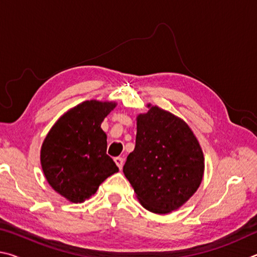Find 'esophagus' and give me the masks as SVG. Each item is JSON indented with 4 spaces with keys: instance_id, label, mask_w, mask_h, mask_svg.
<instances>
[{
    "instance_id": "obj_1",
    "label": "esophagus",
    "mask_w": 257,
    "mask_h": 257,
    "mask_svg": "<svg viewBox=\"0 0 257 257\" xmlns=\"http://www.w3.org/2000/svg\"><path fill=\"white\" fill-rule=\"evenodd\" d=\"M123 159L122 158H120V156H118V158H115L114 159V162H115V164L116 165H118V168L120 169V170H121V169H122V167H123Z\"/></svg>"
}]
</instances>
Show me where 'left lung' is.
Instances as JSON below:
<instances>
[{"label":"left lung","instance_id":"left-lung-1","mask_svg":"<svg viewBox=\"0 0 257 257\" xmlns=\"http://www.w3.org/2000/svg\"><path fill=\"white\" fill-rule=\"evenodd\" d=\"M137 116L135 150L123 173L138 201L158 214L176 211L193 196L204 175L201 145L184 120L158 106Z\"/></svg>","mask_w":257,"mask_h":257}]
</instances>
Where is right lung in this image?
Here are the masks:
<instances>
[{
	"label": "right lung",
	"instance_id": "right-lung-1",
	"mask_svg": "<svg viewBox=\"0 0 257 257\" xmlns=\"http://www.w3.org/2000/svg\"><path fill=\"white\" fill-rule=\"evenodd\" d=\"M115 106L114 102L95 99L78 104L56 121L43 142V172L52 188L68 201L85 202L119 171L106 154V135L101 128Z\"/></svg>",
	"mask_w": 257,
	"mask_h": 257
}]
</instances>
